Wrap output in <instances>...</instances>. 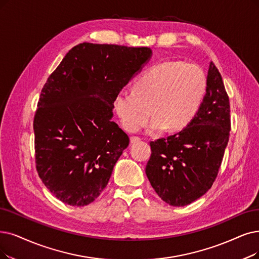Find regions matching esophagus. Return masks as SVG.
Here are the masks:
<instances>
[{
    "instance_id": "1",
    "label": "esophagus",
    "mask_w": 259,
    "mask_h": 259,
    "mask_svg": "<svg viewBox=\"0 0 259 259\" xmlns=\"http://www.w3.org/2000/svg\"><path fill=\"white\" fill-rule=\"evenodd\" d=\"M141 140L140 137H137V136H132L131 137V143H137Z\"/></svg>"
}]
</instances>
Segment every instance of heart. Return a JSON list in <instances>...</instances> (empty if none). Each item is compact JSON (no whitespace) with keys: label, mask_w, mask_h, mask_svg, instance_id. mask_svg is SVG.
<instances>
[{"label":"heart","mask_w":259,"mask_h":259,"mask_svg":"<svg viewBox=\"0 0 259 259\" xmlns=\"http://www.w3.org/2000/svg\"><path fill=\"white\" fill-rule=\"evenodd\" d=\"M206 91V76L194 64L163 61L150 67L134 82L133 90H122L113 107L127 132L136 133L154 116L149 134L167 128L187 127L198 113ZM151 111L150 112L149 110Z\"/></svg>","instance_id":"b5f03b06"}]
</instances>
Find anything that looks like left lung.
<instances>
[{
  "mask_svg": "<svg viewBox=\"0 0 259 259\" xmlns=\"http://www.w3.org/2000/svg\"><path fill=\"white\" fill-rule=\"evenodd\" d=\"M206 84L201 107L189 125L150 142L147 177L159 198L171 206L188 205L211 188L229 142L230 100L212 61Z\"/></svg>",
  "mask_w": 259,
  "mask_h": 259,
  "instance_id": "obj_1",
  "label": "left lung"
}]
</instances>
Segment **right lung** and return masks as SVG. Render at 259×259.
Masks as SVG:
<instances>
[{"mask_svg":"<svg viewBox=\"0 0 259 259\" xmlns=\"http://www.w3.org/2000/svg\"><path fill=\"white\" fill-rule=\"evenodd\" d=\"M150 48L79 44L45 84L34 117L39 178L71 206L94 202L130 138L112 119L113 100L151 58Z\"/></svg>","mask_w":259,"mask_h":259,"instance_id":"1","label":"right lung"}]
</instances>
